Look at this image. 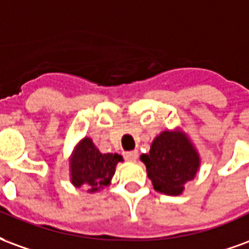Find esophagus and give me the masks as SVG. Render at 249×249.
<instances>
[{
  "mask_svg": "<svg viewBox=\"0 0 249 249\" xmlns=\"http://www.w3.org/2000/svg\"><path fill=\"white\" fill-rule=\"evenodd\" d=\"M123 157L128 162H135L138 159V151H126L123 154Z\"/></svg>",
  "mask_w": 249,
  "mask_h": 249,
  "instance_id": "esophagus-1",
  "label": "esophagus"
}]
</instances>
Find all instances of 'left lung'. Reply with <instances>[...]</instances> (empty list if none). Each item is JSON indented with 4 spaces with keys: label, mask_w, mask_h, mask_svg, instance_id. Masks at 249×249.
<instances>
[{
    "label": "left lung",
    "mask_w": 249,
    "mask_h": 249,
    "mask_svg": "<svg viewBox=\"0 0 249 249\" xmlns=\"http://www.w3.org/2000/svg\"><path fill=\"white\" fill-rule=\"evenodd\" d=\"M152 186L166 195H179L194 179L199 157L182 132L164 131L154 139L150 154L141 157Z\"/></svg>",
    "instance_id": "left-lung-1"
}]
</instances>
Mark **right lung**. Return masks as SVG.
<instances>
[{"instance_id": "1", "label": "right lung", "mask_w": 249, "mask_h": 249, "mask_svg": "<svg viewBox=\"0 0 249 249\" xmlns=\"http://www.w3.org/2000/svg\"><path fill=\"white\" fill-rule=\"evenodd\" d=\"M122 160L118 154H101L91 139L85 138L71 159V183L75 187L90 186V192L107 186L115 172V166Z\"/></svg>"}]
</instances>
